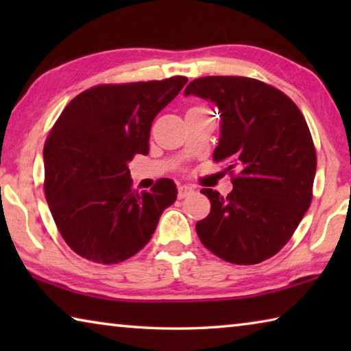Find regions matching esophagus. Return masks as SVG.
Returning <instances> with one entry per match:
<instances>
[{"label": "esophagus", "mask_w": 351, "mask_h": 351, "mask_svg": "<svg viewBox=\"0 0 351 351\" xmlns=\"http://www.w3.org/2000/svg\"><path fill=\"white\" fill-rule=\"evenodd\" d=\"M190 193H193V189L190 186H186V184H180V186H178V198L180 199L189 197Z\"/></svg>", "instance_id": "obj_1"}]
</instances>
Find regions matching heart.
Segmentation results:
<instances>
[{
  "instance_id": "1",
  "label": "heart",
  "mask_w": 351,
  "mask_h": 351,
  "mask_svg": "<svg viewBox=\"0 0 351 351\" xmlns=\"http://www.w3.org/2000/svg\"><path fill=\"white\" fill-rule=\"evenodd\" d=\"M193 110H201V108H197V106H195V108H190L189 111H193Z\"/></svg>"
}]
</instances>
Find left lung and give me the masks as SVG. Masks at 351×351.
Masks as SVG:
<instances>
[{
	"instance_id": "8db88e82",
	"label": "left lung",
	"mask_w": 351,
	"mask_h": 351,
	"mask_svg": "<svg viewBox=\"0 0 351 351\" xmlns=\"http://www.w3.org/2000/svg\"><path fill=\"white\" fill-rule=\"evenodd\" d=\"M186 96L217 105L221 134L213 161H228L232 192L203 189L210 213L197 223L203 245L235 265H257L287 245L311 204L316 150L306 121L287 94L235 75H209Z\"/></svg>"
}]
</instances>
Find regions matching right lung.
I'll return each instance as SVG.
<instances>
[{"label":"right lung","mask_w":351,"mask_h":351,"mask_svg":"<svg viewBox=\"0 0 351 351\" xmlns=\"http://www.w3.org/2000/svg\"><path fill=\"white\" fill-rule=\"evenodd\" d=\"M187 77L99 85L66 105L43 148L46 201L66 245L80 257L114 265L150 241L176 184L161 178L150 192L132 189L128 162L148 154L153 119Z\"/></svg>","instance_id":"obj_1"}]
</instances>
